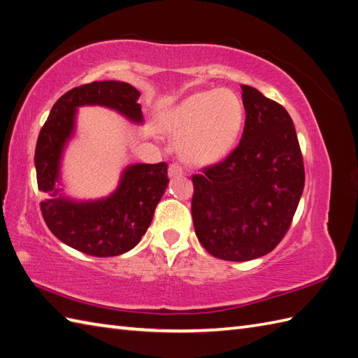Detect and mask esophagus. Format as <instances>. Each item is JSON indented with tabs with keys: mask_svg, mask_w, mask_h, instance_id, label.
Segmentation results:
<instances>
[{
	"mask_svg": "<svg viewBox=\"0 0 358 358\" xmlns=\"http://www.w3.org/2000/svg\"><path fill=\"white\" fill-rule=\"evenodd\" d=\"M181 176H185V169H182L178 163H172L169 166V177L176 178V177H181Z\"/></svg>",
	"mask_w": 358,
	"mask_h": 358,
	"instance_id": "obj_1",
	"label": "esophagus"
}]
</instances>
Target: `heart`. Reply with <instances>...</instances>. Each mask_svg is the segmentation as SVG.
<instances>
[{
    "label": "heart",
    "mask_w": 358,
    "mask_h": 358,
    "mask_svg": "<svg viewBox=\"0 0 358 358\" xmlns=\"http://www.w3.org/2000/svg\"><path fill=\"white\" fill-rule=\"evenodd\" d=\"M244 105L229 88L190 94L169 110L164 129L179 137L181 159L192 164H209L226 157L243 129Z\"/></svg>",
    "instance_id": "1"
}]
</instances>
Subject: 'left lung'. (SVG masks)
Instances as JSON below:
<instances>
[{
  "instance_id": "obj_1",
  "label": "left lung",
  "mask_w": 358,
  "mask_h": 358,
  "mask_svg": "<svg viewBox=\"0 0 358 358\" xmlns=\"http://www.w3.org/2000/svg\"><path fill=\"white\" fill-rule=\"evenodd\" d=\"M245 123L239 145L192 177L199 243L224 261L270 253L285 236L305 186L294 123L282 105L241 85Z\"/></svg>"
}]
</instances>
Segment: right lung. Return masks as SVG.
<instances>
[{
  "label": "right lung",
  "instance_id": "right-lung-1",
  "mask_svg": "<svg viewBox=\"0 0 358 358\" xmlns=\"http://www.w3.org/2000/svg\"><path fill=\"white\" fill-rule=\"evenodd\" d=\"M138 91L119 80L91 82L57 99L36 141L38 189L47 194L39 203L50 231L64 244L97 257L119 256L134 248L151 226L155 207L168 186V164H132L123 171L119 187L97 201L76 203L59 194L64 146L73 134L76 108L103 105L136 123L143 122Z\"/></svg>",
  "mask_w": 358,
  "mask_h": 358
}]
</instances>
